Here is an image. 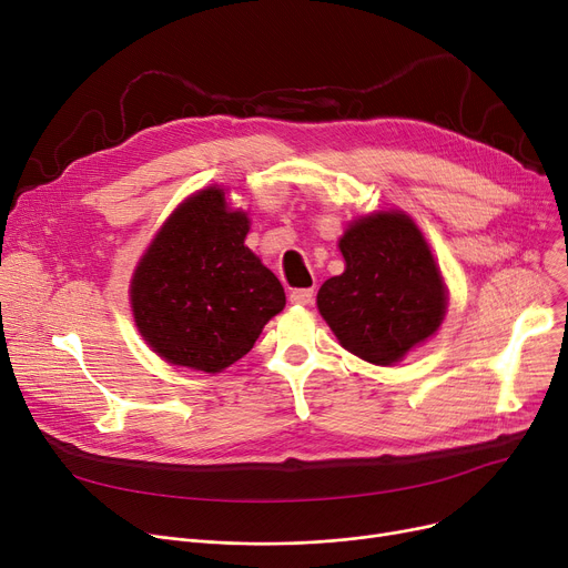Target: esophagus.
I'll return each mask as SVG.
<instances>
[{
  "instance_id": "1",
  "label": "esophagus",
  "mask_w": 568,
  "mask_h": 568,
  "mask_svg": "<svg viewBox=\"0 0 568 568\" xmlns=\"http://www.w3.org/2000/svg\"><path fill=\"white\" fill-rule=\"evenodd\" d=\"M313 296H315V292L308 290V287L292 290L290 292V304H294V306H308V304H313Z\"/></svg>"
}]
</instances>
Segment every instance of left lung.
Instances as JSON below:
<instances>
[{
    "mask_svg": "<svg viewBox=\"0 0 568 568\" xmlns=\"http://www.w3.org/2000/svg\"><path fill=\"white\" fill-rule=\"evenodd\" d=\"M345 272L324 281L317 308L345 349L389 366L437 332L446 290L419 227L400 212L354 221L341 239Z\"/></svg>",
    "mask_w": 568,
    "mask_h": 568,
    "instance_id": "1",
    "label": "left lung"
}]
</instances>
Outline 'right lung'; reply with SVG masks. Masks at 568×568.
<instances>
[{"label":"right lung","instance_id":"add662e5","mask_svg":"<svg viewBox=\"0 0 568 568\" xmlns=\"http://www.w3.org/2000/svg\"><path fill=\"white\" fill-rule=\"evenodd\" d=\"M246 234V214L227 212L225 193L206 189L176 209L140 260L133 315L165 362L219 373L283 311V285L244 246Z\"/></svg>","mask_w":568,"mask_h":568}]
</instances>
